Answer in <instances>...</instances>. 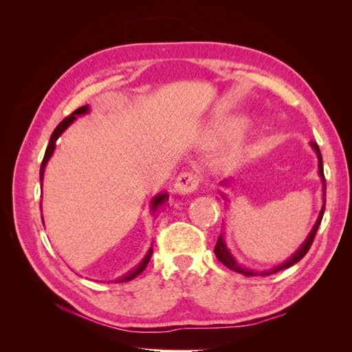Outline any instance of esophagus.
<instances>
[{
    "label": "esophagus",
    "mask_w": 352,
    "mask_h": 352,
    "mask_svg": "<svg viewBox=\"0 0 352 352\" xmlns=\"http://www.w3.org/2000/svg\"><path fill=\"white\" fill-rule=\"evenodd\" d=\"M199 185V177L192 172H184L176 177L175 189L180 195H189L197 190Z\"/></svg>",
    "instance_id": "esophagus-1"
}]
</instances>
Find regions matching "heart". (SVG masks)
Here are the masks:
<instances>
[{
	"label": "heart",
	"mask_w": 352,
	"mask_h": 352,
	"mask_svg": "<svg viewBox=\"0 0 352 352\" xmlns=\"http://www.w3.org/2000/svg\"><path fill=\"white\" fill-rule=\"evenodd\" d=\"M245 127V122L242 119H226L216 120L211 123L201 136V146L204 148H216L230 141L241 133ZM245 154V146L242 141L232 142L229 146L223 150L217 157V166L220 168H230L236 166Z\"/></svg>",
	"instance_id": "1"
}]
</instances>
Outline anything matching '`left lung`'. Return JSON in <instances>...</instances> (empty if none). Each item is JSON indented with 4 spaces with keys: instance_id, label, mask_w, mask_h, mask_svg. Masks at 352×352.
Wrapping results in <instances>:
<instances>
[{
    "instance_id": "left-lung-1",
    "label": "left lung",
    "mask_w": 352,
    "mask_h": 352,
    "mask_svg": "<svg viewBox=\"0 0 352 352\" xmlns=\"http://www.w3.org/2000/svg\"><path fill=\"white\" fill-rule=\"evenodd\" d=\"M310 145H311V148L314 150V153L317 154V160H318V176H320V179H322V186H323V198H322V199H323V206H322L320 212H318V217H317V220H316V225L313 226L311 232L308 233L307 239L304 241V243L301 245V247L298 248V250L291 255V257L287 258L286 261H283L282 264L274 265V267L267 269V270H254V269L245 267V265H242V264H239V263L236 261V258L233 257L232 252H230L229 248H228V245H226V242H225V238H223V233H220V236H219L217 243H216V247H214V254H216V257L219 258V261L225 264L228 269H230V270H233V272H236V273H241V274H243V276H269V274L278 273V272H280V270H283V269L291 267V265H294L295 263L300 261V260L304 257V255L308 252V250H310L311 243H313V241H314L316 233H317V229H318V226H320V223H322L324 207H326V179H324V173H323L322 153H320V150H318V145H317L316 142H311ZM228 184H229V182H228V179H226V180H223V182H221L220 185H221V186H228ZM221 197L228 201V197H226L225 194H223V192H221Z\"/></svg>"
}]
</instances>
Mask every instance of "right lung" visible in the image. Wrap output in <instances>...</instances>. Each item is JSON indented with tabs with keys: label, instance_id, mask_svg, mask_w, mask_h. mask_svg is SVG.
<instances>
[{
	"label": "right lung",
	"instance_id": "1",
	"mask_svg": "<svg viewBox=\"0 0 352 352\" xmlns=\"http://www.w3.org/2000/svg\"><path fill=\"white\" fill-rule=\"evenodd\" d=\"M89 113V105H83V107H80V109H78V110H74L69 117H66L65 120H63L56 129H54V132H52V135H51V138H50V142H48V146H47V150H45V155H44V160H42V163H41V170H39V179H41V188H42V180H44V172H45V167H47V164H48V162H50V158L52 157V154H54V150H56V142H57V140L58 138L63 135V132H65L67 127L76 120V117L78 116H85V114H88ZM168 201V194L167 192H163V194H158V195H155L153 199H151V214L154 216L155 214V211L162 207L163 204H166V202ZM41 216H42V212H41ZM42 223H44V217H42ZM151 255H153V247L148 250V252H146V255L145 257L142 258V261L136 265V267H133L132 270H129L127 272L126 274H123V276H120L119 279H116L114 282L116 283H122V282H129V280H132V279H135L136 276H140L144 270H145V267H146V264L150 263V260H151Z\"/></svg>",
	"mask_w": 352,
	"mask_h": 352
}]
</instances>
